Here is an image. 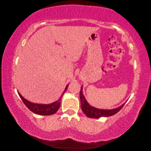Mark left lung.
Returning <instances> with one entry per match:
<instances>
[{
  "mask_svg": "<svg viewBox=\"0 0 151 151\" xmlns=\"http://www.w3.org/2000/svg\"><path fill=\"white\" fill-rule=\"evenodd\" d=\"M80 99L81 102V107L82 110L84 113L86 115V116L90 118L97 119L101 117H109L111 115H115L117 112L121 110L124 104L121 106L120 107L117 108L114 110H99V109L95 108L93 106H91L87 101H86L85 97L82 93V87L81 88V91H80Z\"/></svg>",
  "mask_w": 151,
  "mask_h": 151,
  "instance_id": "left-lung-1",
  "label": "left lung"
}]
</instances>
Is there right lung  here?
<instances>
[{
    "mask_svg": "<svg viewBox=\"0 0 151 151\" xmlns=\"http://www.w3.org/2000/svg\"><path fill=\"white\" fill-rule=\"evenodd\" d=\"M67 87L64 90V92L63 93V94L67 90ZM18 94L19 95V97H21V100L23 102V103L25 104V106L29 109L30 111H32L34 113L36 114H39V115H50L54 114V113L58 110L60 106V101H61V99H62V96L60 97V99L58 100L57 101L53 102L52 104H35L32 103V102H30L26 100L24 98H23L21 95V94L18 93ZM62 94V95H63Z\"/></svg>",
    "mask_w": 151,
    "mask_h": 151,
    "instance_id": "add662e5",
    "label": "right lung"
}]
</instances>
